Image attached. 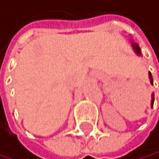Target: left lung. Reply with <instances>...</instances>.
Instances as JSON below:
<instances>
[{
  "label": "left lung",
  "instance_id": "obj_1",
  "mask_svg": "<svg viewBox=\"0 0 159 159\" xmlns=\"http://www.w3.org/2000/svg\"><path fill=\"white\" fill-rule=\"evenodd\" d=\"M130 44H131V47H132V49H133V51H134L135 54L140 57L141 56V50H140V48H139L138 44L135 43L133 40H130ZM148 78H149L150 84L153 85V79H152V75H151L150 72L148 73ZM153 102H154V93L152 92V94H151V102H150V107L151 108L153 107Z\"/></svg>",
  "mask_w": 159,
  "mask_h": 159
}]
</instances>
